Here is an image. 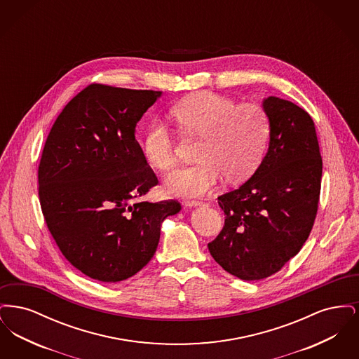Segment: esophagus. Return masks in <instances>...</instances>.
Here are the masks:
<instances>
[{"instance_id":"esophagus-1","label":"esophagus","mask_w":359,"mask_h":359,"mask_svg":"<svg viewBox=\"0 0 359 359\" xmlns=\"http://www.w3.org/2000/svg\"><path fill=\"white\" fill-rule=\"evenodd\" d=\"M183 203L187 205V207H196V205H202L201 201H194V199H186Z\"/></svg>"}]
</instances>
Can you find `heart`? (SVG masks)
I'll use <instances>...</instances> for the list:
<instances>
[{
    "label": "heart",
    "mask_w": 359,
    "mask_h": 359,
    "mask_svg": "<svg viewBox=\"0 0 359 359\" xmlns=\"http://www.w3.org/2000/svg\"><path fill=\"white\" fill-rule=\"evenodd\" d=\"M172 117L186 136L199 137V163L171 175L165 186L172 194L198 196L214 187L221 176L229 183L249 177L266 151L271 125L264 109L236 102L221 94L202 91L175 103ZM142 152L157 171L170 172L177 164L171 132L154 121L142 138Z\"/></svg>",
    "instance_id": "heart-1"
}]
</instances>
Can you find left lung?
Listing matches in <instances>:
<instances>
[{"mask_svg": "<svg viewBox=\"0 0 359 359\" xmlns=\"http://www.w3.org/2000/svg\"><path fill=\"white\" fill-rule=\"evenodd\" d=\"M262 109L268 152L248 182L218 196L224 226L208 243L223 269L246 281L272 276L300 252L316 218L323 168L304 109L277 97L265 98Z\"/></svg>", "mask_w": 359, "mask_h": 359, "instance_id": "1", "label": "left lung"}]
</instances>
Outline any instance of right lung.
<instances>
[{"mask_svg": "<svg viewBox=\"0 0 359 359\" xmlns=\"http://www.w3.org/2000/svg\"><path fill=\"white\" fill-rule=\"evenodd\" d=\"M163 91L93 83L52 125L39 164L47 227L69 264L103 283L140 272L154 257L176 201L141 198L158 180L137 142L136 125Z\"/></svg>", "mask_w": 359, "mask_h": 359, "instance_id": "1", "label": "right lung"}]
</instances>
